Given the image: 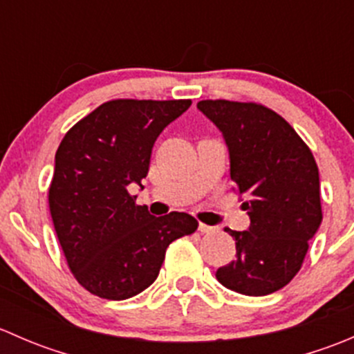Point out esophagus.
Returning a JSON list of instances; mask_svg holds the SVG:
<instances>
[{"mask_svg": "<svg viewBox=\"0 0 354 354\" xmlns=\"http://www.w3.org/2000/svg\"><path fill=\"white\" fill-rule=\"evenodd\" d=\"M217 230H219V227H216V226H209V224H203V223H200V224H198V231H200V233H203V234L216 233Z\"/></svg>", "mask_w": 354, "mask_h": 354, "instance_id": "34e87169", "label": "esophagus"}]
</instances>
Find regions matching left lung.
I'll list each match as a JSON object with an SVG mask.
<instances>
[{
  "mask_svg": "<svg viewBox=\"0 0 354 354\" xmlns=\"http://www.w3.org/2000/svg\"><path fill=\"white\" fill-rule=\"evenodd\" d=\"M230 151V174L248 210L246 231L227 230L236 259L217 281L246 296L284 288L301 269L322 223L319 167L308 145L276 111L255 102L200 101Z\"/></svg>",
  "mask_w": 354,
  "mask_h": 354,
  "instance_id": "1",
  "label": "left lung"
}]
</instances>
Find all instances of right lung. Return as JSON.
I'll list each match as a JSON object with an SVG mask.
<instances>
[{"mask_svg":"<svg viewBox=\"0 0 354 354\" xmlns=\"http://www.w3.org/2000/svg\"><path fill=\"white\" fill-rule=\"evenodd\" d=\"M190 106V99L108 101L71 127L56 151L53 224L75 279L99 298L147 289L169 243L197 231L190 214L154 217L128 194L147 176L160 131Z\"/></svg>","mask_w":354,"mask_h":354,"instance_id":"add662e5","label":"right lung"}]
</instances>
